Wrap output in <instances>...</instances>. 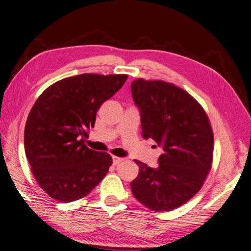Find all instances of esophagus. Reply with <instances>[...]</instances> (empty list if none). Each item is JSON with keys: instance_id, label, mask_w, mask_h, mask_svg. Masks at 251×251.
Listing matches in <instances>:
<instances>
[{"instance_id": "34e87169", "label": "esophagus", "mask_w": 251, "mask_h": 251, "mask_svg": "<svg viewBox=\"0 0 251 251\" xmlns=\"http://www.w3.org/2000/svg\"><path fill=\"white\" fill-rule=\"evenodd\" d=\"M124 157H118V156H113V164L114 165H118L120 164L122 161H124Z\"/></svg>"}]
</instances>
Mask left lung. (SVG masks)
<instances>
[{"label": "left lung", "instance_id": "8db88e82", "mask_svg": "<svg viewBox=\"0 0 251 251\" xmlns=\"http://www.w3.org/2000/svg\"><path fill=\"white\" fill-rule=\"evenodd\" d=\"M131 89L140 111L143 137L163 149L156 167L135 160L139 173L130 183L132 193L152 211L175 210L200 191L212 167L209 117L195 98L173 83L137 78Z\"/></svg>", "mask_w": 251, "mask_h": 251}]
</instances>
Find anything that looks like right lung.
Masks as SVG:
<instances>
[{"label":"right lung","instance_id":"1","mask_svg":"<svg viewBox=\"0 0 251 251\" xmlns=\"http://www.w3.org/2000/svg\"><path fill=\"white\" fill-rule=\"evenodd\" d=\"M126 75L84 73L60 79L42 93L28 114L24 149L34 178L51 198L71 202L93 191L113 160L84 144L103 102L124 86Z\"/></svg>","mask_w":251,"mask_h":251}]
</instances>
